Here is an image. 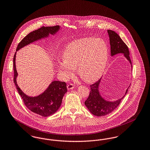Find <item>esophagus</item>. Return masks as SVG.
I'll return each mask as SVG.
<instances>
[{"mask_svg":"<svg viewBox=\"0 0 150 150\" xmlns=\"http://www.w3.org/2000/svg\"><path fill=\"white\" fill-rule=\"evenodd\" d=\"M67 88L69 90H71V89H72L74 88V86L72 84H69L67 86Z\"/></svg>","mask_w":150,"mask_h":150,"instance_id":"34e87169","label":"esophagus"}]
</instances>
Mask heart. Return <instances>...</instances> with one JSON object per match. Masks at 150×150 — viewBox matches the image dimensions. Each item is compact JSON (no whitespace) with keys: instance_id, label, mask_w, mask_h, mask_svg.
Masks as SVG:
<instances>
[{"instance_id":"1","label":"heart","mask_w":150,"mask_h":150,"mask_svg":"<svg viewBox=\"0 0 150 150\" xmlns=\"http://www.w3.org/2000/svg\"><path fill=\"white\" fill-rule=\"evenodd\" d=\"M108 47L102 39L86 38L72 42L64 48L62 59L57 61L59 72L70 78L75 69L88 83L96 81L105 71L108 60Z\"/></svg>"}]
</instances>
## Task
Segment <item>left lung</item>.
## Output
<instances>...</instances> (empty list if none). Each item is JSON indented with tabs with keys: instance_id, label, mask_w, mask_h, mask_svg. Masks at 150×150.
Segmentation results:
<instances>
[{
	"instance_id": "8db88e82",
	"label": "left lung",
	"mask_w": 150,
	"mask_h": 150,
	"mask_svg": "<svg viewBox=\"0 0 150 150\" xmlns=\"http://www.w3.org/2000/svg\"><path fill=\"white\" fill-rule=\"evenodd\" d=\"M108 35L110 38L111 47V56H114L117 54H123V56L128 61L132 68V62L129 57V51L127 45L122 40L119 35L112 30H107ZM132 69H131V70ZM102 78L91 86V92L87 100L84 102L88 110L92 114L97 116H103L111 113L119 105L121 100L125 97L128 92V88L125 91L124 95L119 100H105L100 93V86Z\"/></svg>"
}]
</instances>
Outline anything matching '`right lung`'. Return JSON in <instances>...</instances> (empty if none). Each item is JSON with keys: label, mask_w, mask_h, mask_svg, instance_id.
<instances>
[{"label": "right lung", "mask_w": 150, "mask_h": 150, "mask_svg": "<svg viewBox=\"0 0 150 150\" xmlns=\"http://www.w3.org/2000/svg\"><path fill=\"white\" fill-rule=\"evenodd\" d=\"M61 29L59 26L42 27L35 30L26 36L18 44L13 57L14 83L17 89L21 96L25 106L30 111L44 117H47L56 113L61 106L62 98L67 92L65 82L53 81L48 88L40 94L29 96L24 93L17 83L18 73L16 67V56L17 52L22 48L34 42L48 38L50 35H54Z\"/></svg>", "instance_id": "obj_1"}]
</instances>
